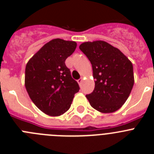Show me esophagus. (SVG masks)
Here are the masks:
<instances>
[{"label":"esophagus","mask_w":154,"mask_h":154,"mask_svg":"<svg viewBox=\"0 0 154 154\" xmlns=\"http://www.w3.org/2000/svg\"><path fill=\"white\" fill-rule=\"evenodd\" d=\"M82 81H83V79H82V78L79 79L78 80V83L79 84V85H81V83L82 82Z\"/></svg>","instance_id":"esophagus-1"}]
</instances>
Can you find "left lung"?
Wrapping results in <instances>:
<instances>
[{
  "label": "left lung",
  "instance_id": "left-lung-1",
  "mask_svg": "<svg viewBox=\"0 0 154 154\" xmlns=\"http://www.w3.org/2000/svg\"><path fill=\"white\" fill-rule=\"evenodd\" d=\"M79 48L92 66L95 89L87 95L91 106L111 113L123 106L134 84L133 64L117 48L104 41L83 42Z\"/></svg>",
  "mask_w": 154,
  "mask_h": 154
}]
</instances>
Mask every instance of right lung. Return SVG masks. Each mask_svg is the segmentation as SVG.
Masks as SVG:
<instances>
[{
  "instance_id": "right-lung-1",
  "label": "right lung",
  "mask_w": 154,
  "mask_h": 154,
  "mask_svg": "<svg viewBox=\"0 0 154 154\" xmlns=\"http://www.w3.org/2000/svg\"><path fill=\"white\" fill-rule=\"evenodd\" d=\"M77 43L52 39L29 59L25 68L24 85L31 101L50 116H59L70 108L79 90L65 59L75 50Z\"/></svg>"
}]
</instances>
